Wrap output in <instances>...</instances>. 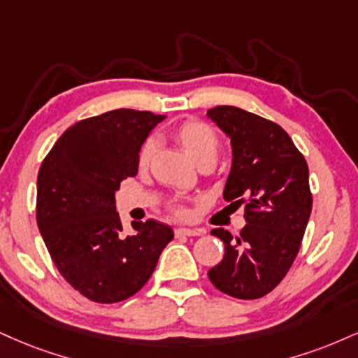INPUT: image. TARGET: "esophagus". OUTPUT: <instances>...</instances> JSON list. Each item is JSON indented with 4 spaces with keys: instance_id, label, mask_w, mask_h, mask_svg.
Returning <instances> with one entry per match:
<instances>
[{
    "instance_id": "34e87169",
    "label": "esophagus",
    "mask_w": 358,
    "mask_h": 358,
    "mask_svg": "<svg viewBox=\"0 0 358 358\" xmlns=\"http://www.w3.org/2000/svg\"><path fill=\"white\" fill-rule=\"evenodd\" d=\"M203 231L198 228H175L176 236H200Z\"/></svg>"
}]
</instances>
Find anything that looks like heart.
<instances>
[{
    "instance_id": "heart-1",
    "label": "heart",
    "mask_w": 358,
    "mask_h": 358,
    "mask_svg": "<svg viewBox=\"0 0 358 358\" xmlns=\"http://www.w3.org/2000/svg\"><path fill=\"white\" fill-rule=\"evenodd\" d=\"M173 136L196 165L215 163V160H217L220 141H218L217 133L206 123L198 122V120H188V122L178 124L175 128ZM155 148H157V145H155L152 138L141 145L140 153H138V166L146 168L150 165L155 155ZM173 212L180 215V217H183L187 213L183 210V206L180 205H173Z\"/></svg>"
}]
</instances>
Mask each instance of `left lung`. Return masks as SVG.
<instances>
[{"instance_id":"left-lung-1","label":"left lung","mask_w":358,"mask_h":358,"mask_svg":"<svg viewBox=\"0 0 358 358\" xmlns=\"http://www.w3.org/2000/svg\"><path fill=\"white\" fill-rule=\"evenodd\" d=\"M206 116L230 138L231 168L223 198L245 203L238 236L215 228L225 243L223 260L208 278L223 294L260 299L282 282L302 243L312 213L308 166L277 123L236 106H215Z\"/></svg>"}]
</instances>
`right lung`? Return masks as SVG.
<instances>
[{
	"mask_svg": "<svg viewBox=\"0 0 358 358\" xmlns=\"http://www.w3.org/2000/svg\"><path fill=\"white\" fill-rule=\"evenodd\" d=\"M165 115L113 110L68 128L41 163L36 222L51 260L70 285L98 303L135 295L152 277L173 230L133 222L124 235L115 192L138 173V153Z\"/></svg>",
	"mask_w": 358,
	"mask_h": 358,
	"instance_id": "right-lung-1",
	"label": "right lung"
}]
</instances>
